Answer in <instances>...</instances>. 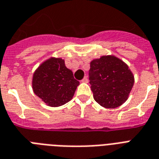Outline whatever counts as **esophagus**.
Instances as JSON below:
<instances>
[{
  "instance_id": "esophagus-1",
  "label": "esophagus",
  "mask_w": 159,
  "mask_h": 159,
  "mask_svg": "<svg viewBox=\"0 0 159 159\" xmlns=\"http://www.w3.org/2000/svg\"><path fill=\"white\" fill-rule=\"evenodd\" d=\"M82 82H86V83H87V82H88V78H87V77H83V78H82Z\"/></svg>"
}]
</instances>
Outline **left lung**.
Segmentation results:
<instances>
[{
	"label": "left lung",
	"mask_w": 159,
	"mask_h": 159,
	"mask_svg": "<svg viewBox=\"0 0 159 159\" xmlns=\"http://www.w3.org/2000/svg\"><path fill=\"white\" fill-rule=\"evenodd\" d=\"M89 80L95 101L105 108H116L125 102L134 85L127 65L114 56L91 62Z\"/></svg>",
	"instance_id": "8db88e82"
}]
</instances>
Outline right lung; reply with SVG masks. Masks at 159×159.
<instances>
[{"label": "right lung", "mask_w": 159, "mask_h": 159, "mask_svg": "<svg viewBox=\"0 0 159 159\" xmlns=\"http://www.w3.org/2000/svg\"><path fill=\"white\" fill-rule=\"evenodd\" d=\"M79 85L64 60L50 58L39 67L33 77L36 96L50 106H60L71 101Z\"/></svg>", "instance_id": "right-lung-1"}]
</instances>
